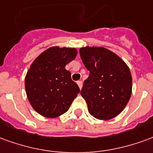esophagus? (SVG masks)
I'll use <instances>...</instances> for the list:
<instances>
[{
  "label": "esophagus",
  "mask_w": 153,
  "mask_h": 153,
  "mask_svg": "<svg viewBox=\"0 0 153 153\" xmlns=\"http://www.w3.org/2000/svg\"><path fill=\"white\" fill-rule=\"evenodd\" d=\"M77 85H78V86H79V88H80V89H81V88H82V81H77Z\"/></svg>",
  "instance_id": "34e87169"
}]
</instances>
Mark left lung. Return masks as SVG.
<instances>
[{"label": "left lung", "instance_id": "obj_1", "mask_svg": "<svg viewBox=\"0 0 153 153\" xmlns=\"http://www.w3.org/2000/svg\"><path fill=\"white\" fill-rule=\"evenodd\" d=\"M80 55L90 71L81 91L90 115L110 120L121 113L132 93V76L126 63L103 47H83Z\"/></svg>", "mask_w": 153, "mask_h": 153}]
</instances>
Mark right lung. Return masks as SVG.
I'll list each match as a JSON object with an SVG mask.
<instances>
[{
  "label": "right lung",
  "instance_id": "right-lung-1",
  "mask_svg": "<svg viewBox=\"0 0 153 153\" xmlns=\"http://www.w3.org/2000/svg\"><path fill=\"white\" fill-rule=\"evenodd\" d=\"M76 54L75 48L53 46L32 63L25 77V90L32 107L41 116L55 118L65 113L80 93L65 68Z\"/></svg>",
  "mask_w": 153,
  "mask_h": 153
}]
</instances>
